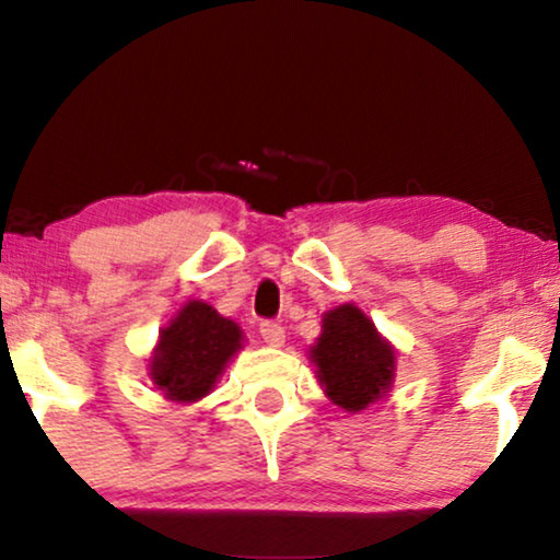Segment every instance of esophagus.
Instances as JSON below:
<instances>
[{"label": "esophagus", "mask_w": 560, "mask_h": 560, "mask_svg": "<svg viewBox=\"0 0 560 560\" xmlns=\"http://www.w3.org/2000/svg\"><path fill=\"white\" fill-rule=\"evenodd\" d=\"M258 331H261V339L266 341L269 347H281L283 345V327L277 322H261V327H258Z\"/></svg>", "instance_id": "34e87169"}]
</instances>
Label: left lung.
<instances>
[{
	"instance_id": "left-lung-1",
	"label": "left lung",
	"mask_w": 560,
	"mask_h": 560,
	"mask_svg": "<svg viewBox=\"0 0 560 560\" xmlns=\"http://www.w3.org/2000/svg\"><path fill=\"white\" fill-rule=\"evenodd\" d=\"M308 354L327 397L347 412L366 410L395 382V349L354 304L324 314Z\"/></svg>"
}]
</instances>
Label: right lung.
<instances>
[{
	"label": "right lung",
	"instance_id": "obj_1",
	"mask_svg": "<svg viewBox=\"0 0 560 560\" xmlns=\"http://www.w3.org/2000/svg\"><path fill=\"white\" fill-rule=\"evenodd\" d=\"M241 347L244 334L236 322L221 316L211 304L188 302L161 331L150 357V380L171 402H198L215 387Z\"/></svg>",
	"mask_w": 560,
	"mask_h": 560
}]
</instances>
